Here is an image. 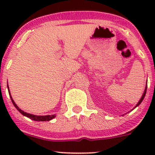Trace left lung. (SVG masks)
<instances>
[{
    "mask_svg": "<svg viewBox=\"0 0 155 155\" xmlns=\"http://www.w3.org/2000/svg\"><path fill=\"white\" fill-rule=\"evenodd\" d=\"M146 90H147V85H146V86H145V91H144V93H143V96H142L141 99L140 100V101H139V102H138V104H137V106H136V107H134V108H136L137 107H138V106L140 105V104H141L142 101H143V99H144V97H145V94H146Z\"/></svg>",
    "mask_w": 155,
    "mask_h": 155,
    "instance_id": "8db88e82",
    "label": "left lung"
}]
</instances>
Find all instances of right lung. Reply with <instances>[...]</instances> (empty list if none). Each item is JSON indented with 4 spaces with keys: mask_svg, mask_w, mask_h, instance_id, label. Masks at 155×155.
Here are the masks:
<instances>
[{
    "mask_svg": "<svg viewBox=\"0 0 155 155\" xmlns=\"http://www.w3.org/2000/svg\"><path fill=\"white\" fill-rule=\"evenodd\" d=\"M7 88L9 89V86H8V84H7ZM9 91V94L10 95V99L11 101H12V104L14 105V107L17 109V110L18 111V112H20L21 114H22L23 115H25V116L28 117V118H31V120H34V121H50V120L53 119L54 118H55V114L54 115H32V114H30V113H27V112H24V111H22L21 109H20L18 107V106L15 104V103L14 102V101L12 100V96H11L10 94V90H8Z\"/></svg>",
    "mask_w": 155,
    "mask_h": 155,
    "instance_id": "obj_1",
    "label": "right lung"
}]
</instances>
